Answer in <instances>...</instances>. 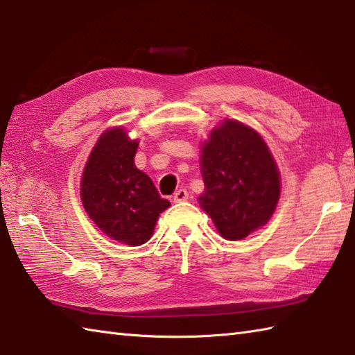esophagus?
Listing matches in <instances>:
<instances>
[{
  "label": "esophagus",
  "mask_w": 355,
  "mask_h": 355,
  "mask_svg": "<svg viewBox=\"0 0 355 355\" xmlns=\"http://www.w3.org/2000/svg\"><path fill=\"white\" fill-rule=\"evenodd\" d=\"M189 200V193H187L186 189H178L175 193H173V201L175 202H182Z\"/></svg>",
  "instance_id": "esophagus-1"
}]
</instances>
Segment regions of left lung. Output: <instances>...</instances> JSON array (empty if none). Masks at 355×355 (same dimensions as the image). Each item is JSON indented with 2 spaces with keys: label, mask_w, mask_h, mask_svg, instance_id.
Segmentation results:
<instances>
[{
  "label": "left lung",
  "mask_w": 355,
  "mask_h": 355,
  "mask_svg": "<svg viewBox=\"0 0 355 355\" xmlns=\"http://www.w3.org/2000/svg\"><path fill=\"white\" fill-rule=\"evenodd\" d=\"M206 191L200 206L220 235L238 241L267 224L281 195V177L267 143L250 126L224 120L201 148Z\"/></svg>",
  "instance_id": "8db88e82"
}]
</instances>
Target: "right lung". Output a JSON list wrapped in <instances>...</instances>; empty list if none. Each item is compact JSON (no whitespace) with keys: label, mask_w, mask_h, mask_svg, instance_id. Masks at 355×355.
I'll list each match as a JSON object with an SVG mask.
<instances>
[{"label":"right lung","mask_w":355,"mask_h":355,"mask_svg":"<svg viewBox=\"0 0 355 355\" xmlns=\"http://www.w3.org/2000/svg\"><path fill=\"white\" fill-rule=\"evenodd\" d=\"M139 140L122 126L105 131L89 154L80 182V200L105 235L126 245H141L171 206L145 172L134 164Z\"/></svg>","instance_id":"add662e5"}]
</instances>
